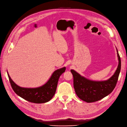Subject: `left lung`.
Returning a JSON list of instances; mask_svg holds the SVG:
<instances>
[{"mask_svg": "<svg viewBox=\"0 0 127 127\" xmlns=\"http://www.w3.org/2000/svg\"><path fill=\"white\" fill-rule=\"evenodd\" d=\"M117 50L119 64L114 75L105 81H92L80 76L74 70L71 72L74 78V87L76 94L82 100L87 103L100 100L110 94L114 89L121 70V59Z\"/></svg>", "mask_w": 127, "mask_h": 127, "instance_id": "left-lung-1", "label": "left lung"}]
</instances>
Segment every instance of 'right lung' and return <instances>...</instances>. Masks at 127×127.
<instances>
[{"label":"right lung","instance_id":"add662e5","mask_svg":"<svg viewBox=\"0 0 127 127\" xmlns=\"http://www.w3.org/2000/svg\"><path fill=\"white\" fill-rule=\"evenodd\" d=\"M66 70V67L56 70L50 78L44 85L37 88H24L15 84L7 72L11 87L15 93L29 102L34 103H43L49 101L54 96L58 82L61 75Z\"/></svg>","mask_w":127,"mask_h":127}]
</instances>
